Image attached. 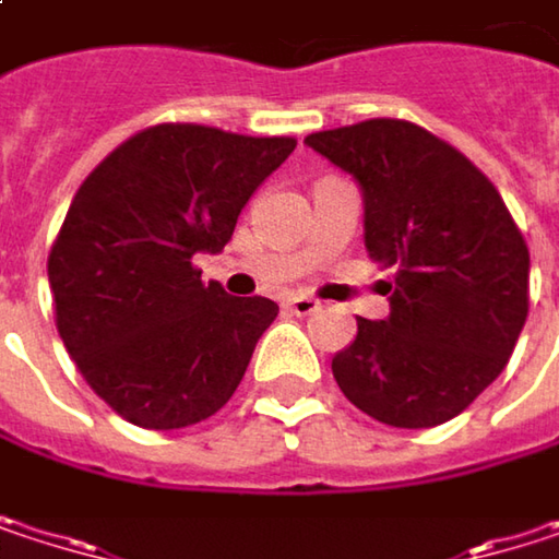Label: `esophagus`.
Instances as JSON below:
<instances>
[{"label":"esophagus","instance_id":"1","mask_svg":"<svg viewBox=\"0 0 559 559\" xmlns=\"http://www.w3.org/2000/svg\"><path fill=\"white\" fill-rule=\"evenodd\" d=\"M284 307H287L290 313H297V317H307V313H313L320 304H317L313 297H307V294H290V297L284 300Z\"/></svg>","mask_w":559,"mask_h":559}]
</instances>
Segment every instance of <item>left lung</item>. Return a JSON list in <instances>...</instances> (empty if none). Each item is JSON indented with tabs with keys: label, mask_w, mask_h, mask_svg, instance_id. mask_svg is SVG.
I'll return each mask as SVG.
<instances>
[{
	"label": "left lung",
	"mask_w": 559,
	"mask_h": 559,
	"mask_svg": "<svg viewBox=\"0 0 559 559\" xmlns=\"http://www.w3.org/2000/svg\"><path fill=\"white\" fill-rule=\"evenodd\" d=\"M356 177L366 249L394 272L389 317H359L333 379L369 417L437 427L508 366L527 320L531 255L492 180L404 119H369L304 139Z\"/></svg>",
	"instance_id": "left-lung-1"
}]
</instances>
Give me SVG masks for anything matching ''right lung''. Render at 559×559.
Segmentation results:
<instances>
[{
    "mask_svg": "<svg viewBox=\"0 0 559 559\" xmlns=\"http://www.w3.org/2000/svg\"><path fill=\"white\" fill-rule=\"evenodd\" d=\"M294 145L165 122L80 183L48 255L57 333L86 385L129 424L190 427L239 389L278 304L200 281L193 255L223 252Z\"/></svg>",
    "mask_w": 559,
    "mask_h": 559,
    "instance_id": "add662e5",
    "label": "right lung"
}]
</instances>
